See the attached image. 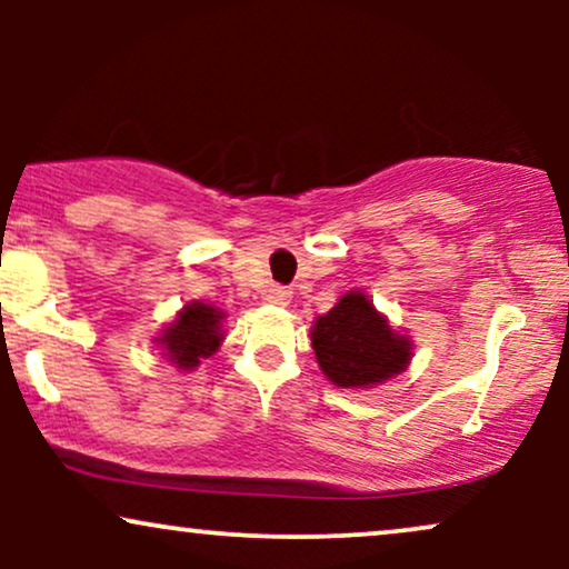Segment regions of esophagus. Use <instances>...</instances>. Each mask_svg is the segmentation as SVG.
Here are the masks:
<instances>
[{"instance_id":"1","label":"esophagus","mask_w":569,"mask_h":569,"mask_svg":"<svg viewBox=\"0 0 569 569\" xmlns=\"http://www.w3.org/2000/svg\"><path fill=\"white\" fill-rule=\"evenodd\" d=\"M264 299L272 305H289L291 302V291L286 289V286H270V289L264 291Z\"/></svg>"}]
</instances>
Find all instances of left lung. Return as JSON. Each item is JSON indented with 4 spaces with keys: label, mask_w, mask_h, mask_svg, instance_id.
<instances>
[{
    "label": "left lung",
    "mask_w": 569,
    "mask_h": 569,
    "mask_svg": "<svg viewBox=\"0 0 569 569\" xmlns=\"http://www.w3.org/2000/svg\"><path fill=\"white\" fill-rule=\"evenodd\" d=\"M312 350L323 375L339 388H371L407 369L411 348L371 307L350 291L312 326Z\"/></svg>",
    "instance_id": "8db88e82"
}]
</instances>
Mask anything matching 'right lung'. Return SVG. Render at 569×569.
<instances>
[{
    "label": "right lung",
    "instance_id": "right-lung-1",
    "mask_svg": "<svg viewBox=\"0 0 569 569\" xmlns=\"http://www.w3.org/2000/svg\"><path fill=\"white\" fill-rule=\"evenodd\" d=\"M221 318L217 307L192 302L179 312V318L162 331L160 342L179 369L198 367L200 358H208L221 342Z\"/></svg>",
    "mask_w": 569,
    "mask_h": 569
}]
</instances>
